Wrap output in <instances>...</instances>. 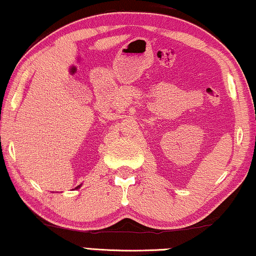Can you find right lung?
Returning a JSON list of instances; mask_svg holds the SVG:
<instances>
[{
    "label": "right lung",
    "mask_w": 256,
    "mask_h": 256,
    "mask_svg": "<svg viewBox=\"0 0 256 256\" xmlns=\"http://www.w3.org/2000/svg\"><path fill=\"white\" fill-rule=\"evenodd\" d=\"M77 188H78V187H77Z\"/></svg>",
    "instance_id": "add662e5"
}]
</instances>
